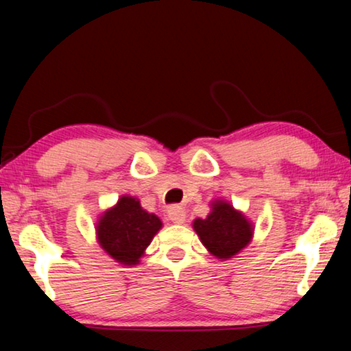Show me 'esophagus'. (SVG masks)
Returning <instances> with one entry per match:
<instances>
[{
    "mask_svg": "<svg viewBox=\"0 0 351 351\" xmlns=\"http://www.w3.org/2000/svg\"><path fill=\"white\" fill-rule=\"evenodd\" d=\"M169 218L175 224H182L184 221H186L187 213H186V210H184V207L175 206V207H170V209H169Z\"/></svg>",
    "mask_w": 351,
    "mask_h": 351,
    "instance_id": "obj_1",
    "label": "esophagus"
}]
</instances>
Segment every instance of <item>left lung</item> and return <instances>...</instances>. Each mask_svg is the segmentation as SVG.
Masks as SVG:
<instances>
[{"instance_id":"8db88e82","label":"left lung","mask_w":351,"mask_h":351,"mask_svg":"<svg viewBox=\"0 0 351 351\" xmlns=\"http://www.w3.org/2000/svg\"><path fill=\"white\" fill-rule=\"evenodd\" d=\"M206 218H195L192 228L207 252L218 260H230L254 239L255 224L223 198L210 201Z\"/></svg>"}]
</instances>
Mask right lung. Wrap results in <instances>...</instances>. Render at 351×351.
Instances as JSON below:
<instances>
[{"instance_id":"right-lung-1","label":"right lung","mask_w":351,"mask_h":351,"mask_svg":"<svg viewBox=\"0 0 351 351\" xmlns=\"http://www.w3.org/2000/svg\"><path fill=\"white\" fill-rule=\"evenodd\" d=\"M96 240L104 252L119 265L136 266L145 255L159 230L161 218L145 210L139 198L122 195L108 209H105L94 223Z\"/></svg>"}]
</instances>
